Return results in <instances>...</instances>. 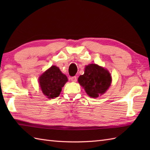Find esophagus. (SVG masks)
Segmentation results:
<instances>
[{
	"instance_id": "esophagus-1",
	"label": "esophagus",
	"mask_w": 150,
	"mask_h": 150,
	"mask_svg": "<svg viewBox=\"0 0 150 150\" xmlns=\"http://www.w3.org/2000/svg\"><path fill=\"white\" fill-rule=\"evenodd\" d=\"M70 79H71V81H72V82H76L77 81V77H75V76H74V77H71L70 78Z\"/></svg>"
}]
</instances>
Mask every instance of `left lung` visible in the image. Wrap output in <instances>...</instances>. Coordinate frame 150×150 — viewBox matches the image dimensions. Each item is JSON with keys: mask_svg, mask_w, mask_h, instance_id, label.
Wrapping results in <instances>:
<instances>
[{"mask_svg": "<svg viewBox=\"0 0 150 150\" xmlns=\"http://www.w3.org/2000/svg\"><path fill=\"white\" fill-rule=\"evenodd\" d=\"M88 95L97 98L106 92L111 86V76L109 71L95 64L86 66L83 75L78 79Z\"/></svg>", "mask_w": 150, "mask_h": 150, "instance_id": "1", "label": "left lung"}]
</instances>
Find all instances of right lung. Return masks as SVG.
Wrapping results in <instances>:
<instances>
[{
    "instance_id": "add662e5",
    "label": "right lung",
    "mask_w": 150,
    "mask_h": 150,
    "mask_svg": "<svg viewBox=\"0 0 150 150\" xmlns=\"http://www.w3.org/2000/svg\"><path fill=\"white\" fill-rule=\"evenodd\" d=\"M39 82L43 94L50 99L59 96L68 78L58 67L52 66L40 76Z\"/></svg>"
}]
</instances>
